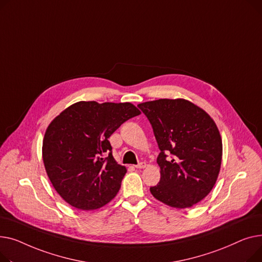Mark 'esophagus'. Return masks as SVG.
I'll use <instances>...</instances> for the list:
<instances>
[{"label":"esophagus","mask_w":262,"mask_h":262,"mask_svg":"<svg viewBox=\"0 0 262 262\" xmlns=\"http://www.w3.org/2000/svg\"><path fill=\"white\" fill-rule=\"evenodd\" d=\"M135 168H137V169H143V168H145L146 167V163H144V162H142V163H138L137 165H135L134 166Z\"/></svg>","instance_id":"34e87169"}]
</instances>
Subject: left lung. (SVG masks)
<instances>
[{
	"label": "left lung",
	"mask_w": 262,
	"mask_h": 262,
	"mask_svg": "<svg viewBox=\"0 0 262 262\" xmlns=\"http://www.w3.org/2000/svg\"><path fill=\"white\" fill-rule=\"evenodd\" d=\"M148 117L161 153V180L150 192L162 203L188 208L210 192L222 162V140L216 122L189 100L158 99L138 104ZM172 157L166 159L165 152Z\"/></svg>",
	"instance_id": "1"
}]
</instances>
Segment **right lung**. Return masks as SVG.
Wrapping results in <instances>:
<instances>
[{
  "instance_id": "1",
  "label": "right lung",
  "mask_w": 262,
  "mask_h": 262,
  "mask_svg": "<svg viewBox=\"0 0 262 262\" xmlns=\"http://www.w3.org/2000/svg\"><path fill=\"white\" fill-rule=\"evenodd\" d=\"M140 114L130 102L78 101L51 121L42 158L51 183L67 203L94 210L114 199L127 168L114 160L109 137Z\"/></svg>"
}]
</instances>
